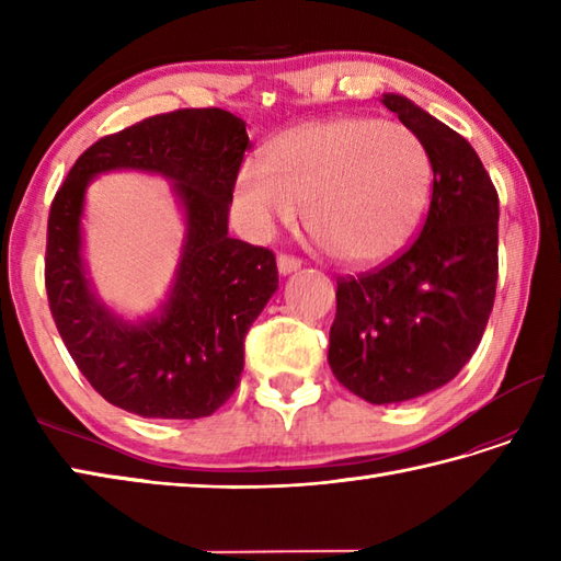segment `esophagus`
Returning a JSON list of instances; mask_svg holds the SVG:
<instances>
[{"instance_id":"34e87169","label":"esophagus","mask_w":561,"mask_h":561,"mask_svg":"<svg viewBox=\"0 0 561 561\" xmlns=\"http://www.w3.org/2000/svg\"><path fill=\"white\" fill-rule=\"evenodd\" d=\"M277 267H279V274H291L296 270H301V260L294 257V255H279Z\"/></svg>"}]
</instances>
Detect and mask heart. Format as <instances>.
Listing matches in <instances>:
<instances>
[{
    "label": "heart",
    "mask_w": 561,
    "mask_h": 561,
    "mask_svg": "<svg viewBox=\"0 0 561 561\" xmlns=\"http://www.w3.org/2000/svg\"><path fill=\"white\" fill-rule=\"evenodd\" d=\"M236 195L255 231L306 224L350 265H380L420 233L434 197V163L422 137L402 123L344 115L284 129L248 159Z\"/></svg>",
    "instance_id": "b5f03b06"
}]
</instances>
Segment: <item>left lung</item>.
<instances>
[{
  "label": "left lung",
  "mask_w": 561,
  "mask_h": 561,
  "mask_svg": "<svg viewBox=\"0 0 561 561\" xmlns=\"http://www.w3.org/2000/svg\"><path fill=\"white\" fill-rule=\"evenodd\" d=\"M380 103L426 145L434 197L400 257L337 282L328 362L354 396L390 404L446 386L478 350L496 291L499 195L456 129L400 93Z\"/></svg>",
  "instance_id": "left-lung-1"
}]
</instances>
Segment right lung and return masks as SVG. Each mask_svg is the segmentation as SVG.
I'll list each match as a JSON object with an SVG mask.
<instances>
[{"instance_id": "obj_1", "label": "right lung", "mask_w": 561, "mask_h": 561, "mask_svg": "<svg viewBox=\"0 0 561 561\" xmlns=\"http://www.w3.org/2000/svg\"><path fill=\"white\" fill-rule=\"evenodd\" d=\"M248 145L245 123L229 111L153 115L99 139L57 190L47 219V301L79 371L115 408L151 420H199L233 396L245 332L279 287L270 250L229 236ZM111 170L165 176L184 211L172 287L139 321L100 301L82 260L85 187Z\"/></svg>"}]
</instances>
